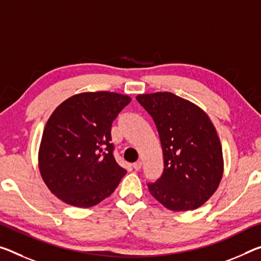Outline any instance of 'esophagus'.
<instances>
[{
  "instance_id": "esophagus-1",
  "label": "esophagus",
  "mask_w": 261,
  "mask_h": 261,
  "mask_svg": "<svg viewBox=\"0 0 261 261\" xmlns=\"http://www.w3.org/2000/svg\"><path fill=\"white\" fill-rule=\"evenodd\" d=\"M132 167H134L136 171H139L142 168V161H136V163L132 164Z\"/></svg>"
}]
</instances>
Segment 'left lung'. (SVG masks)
Returning <instances> with one entry per match:
<instances>
[{"mask_svg":"<svg viewBox=\"0 0 261 261\" xmlns=\"http://www.w3.org/2000/svg\"><path fill=\"white\" fill-rule=\"evenodd\" d=\"M158 130L164 173L148 184L151 195L172 212H188L214 195L224 172L221 140L209 116L169 92L139 94Z\"/></svg>","mask_w":261,"mask_h":261,"instance_id":"8db88e82","label":"left lung"}]
</instances>
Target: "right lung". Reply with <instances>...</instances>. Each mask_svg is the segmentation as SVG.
<instances>
[{"mask_svg": "<svg viewBox=\"0 0 261 261\" xmlns=\"http://www.w3.org/2000/svg\"><path fill=\"white\" fill-rule=\"evenodd\" d=\"M131 102L110 92L75 94L47 119L38 152V167L52 194L69 205L90 208L117 188L126 169L114 158L111 124Z\"/></svg>", "mask_w": 261, "mask_h": 261, "instance_id": "right-lung-1", "label": "right lung"}]
</instances>
